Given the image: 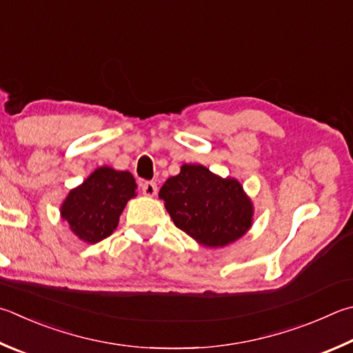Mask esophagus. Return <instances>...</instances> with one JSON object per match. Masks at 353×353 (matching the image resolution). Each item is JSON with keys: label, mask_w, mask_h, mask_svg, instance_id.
<instances>
[{"label": "esophagus", "mask_w": 353, "mask_h": 353, "mask_svg": "<svg viewBox=\"0 0 353 353\" xmlns=\"http://www.w3.org/2000/svg\"><path fill=\"white\" fill-rule=\"evenodd\" d=\"M142 191H143L145 196L154 197L157 194V185H156V182H145L142 185Z\"/></svg>", "instance_id": "34e87169"}]
</instances>
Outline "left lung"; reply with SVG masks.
Returning a JSON list of instances; mask_svg holds the SVG:
<instances>
[{
	"instance_id": "8db88e82",
	"label": "left lung",
	"mask_w": 353,
	"mask_h": 353,
	"mask_svg": "<svg viewBox=\"0 0 353 353\" xmlns=\"http://www.w3.org/2000/svg\"><path fill=\"white\" fill-rule=\"evenodd\" d=\"M159 197L174 225L203 247H225L253 225V202L238 179H223L203 165L183 163Z\"/></svg>"
}]
</instances>
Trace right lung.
<instances>
[{
	"label": "right lung",
	"mask_w": 353,
	"mask_h": 353,
	"mask_svg": "<svg viewBox=\"0 0 353 353\" xmlns=\"http://www.w3.org/2000/svg\"><path fill=\"white\" fill-rule=\"evenodd\" d=\"M136 196L137 183L130 171L99 166L69 191L60 216L80 241L97 243L114 233L128 201Z\"/></svg>",
	"instance_id": "add662e5"
}]
</instances>
